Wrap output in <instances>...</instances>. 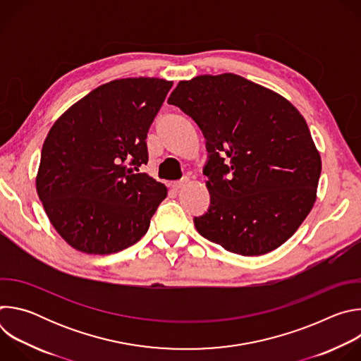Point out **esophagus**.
<instances>
[{"label":"esophagus","mask_w":361,"mask_h":361,"mask_svg":"<svg viewBox=\"0 0 361 361\" xmlns=\"http://www.w3.org/2000/svg\"><path fill=\"white\" fill-rule=\"evenodd\" d=\"M188 178L187 177H184V178H181L180 181H176V183H173V188L174 190H181V188H184L187 184H188Z\"/></svg>","instance_id":"1"}]
</instances>
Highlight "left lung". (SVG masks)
I'll list each match as a JSON object with an SVG mask.
<instances>
[{
    "mask_svg": "<svg viewBox=\"0 0 361 361\" xmlns=\"http://www.w3.org/2000/svg\"><path fill=\"white\" fill-rule=\"evenodd\" d=\"M169 104L205 138L210 207L197 231L241 255L286 243L312 212L322 159L298 110L280 94L235 74L180 81Z\"/></svg>",
    "mask_w": 361,
    "mask_h": 361,
    "instance_id": "8db88e82",
    "label": "left lung"
}]
</instances>
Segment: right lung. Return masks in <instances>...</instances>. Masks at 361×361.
I'll return each instance as SVG.
<instances>
[{
    "label": "right lung",
    "instance_id": "add662e5",
    "mask_svg": "<svg viewBox=\"0 0 361 361\" xmlns=\"http://www.w3.org/2000/svg\"><path fill=\"white\" fill-rule=\"evenodd\" d=\"M171 81L121 78L102 84L51 127L37 174V192L59 234L87 254L135 244L167 195L145 173L147 133Z\"/></svg>",
    "mask_w": 361,
    "mask_h": 361
}]
</instances>
